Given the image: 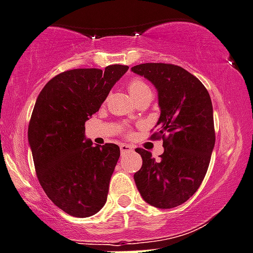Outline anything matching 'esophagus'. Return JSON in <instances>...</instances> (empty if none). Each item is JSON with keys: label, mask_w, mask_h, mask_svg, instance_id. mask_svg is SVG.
Returning <instances> with one entry per match:
<instances>
[{"label": "esophagus", "mask_w": 253, "mask_h": 253, "mask_svg": "<svg viewBox=\"0 0 253 253\" xmlns=\"http://www.w3.org/2000/svg\"><path fill=\"white\" fill-rule=\"evenodd\" d=\"M120 153L122 154L133 153V148H131L130 145H126V144H120Z\"/></svg>", "instance_id": "obj_1"}]
</instances>
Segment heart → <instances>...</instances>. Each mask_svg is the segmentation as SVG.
Listing matches in <instances>:
<instances>
[{
	"instance_id": "heart-1",
	"label": "heart",
	"mask_w": 253,
	"mask_h": 253,
	"mask_svg": "<svg viewBox=\"0 0 253 253\" xmlns=\"http://www.w3.org/2000/svg\"><path fill=\"white\" fill-rule=\"evenodd\" d=\"M126 88H128V92L130 94V97L134 100H138L140 98L145 97V95H151L150 88L148 86V84L140 78H130L129 82L126 83Z\"/></svg>"
}]
</instances>
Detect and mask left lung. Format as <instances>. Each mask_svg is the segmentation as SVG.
Here are the masks:
<instances>
[{
    "instance_id": "8db88e82",
    "label": "left lung",
    "mask_w": 253,
    "mask_h": 253,
    "mask_svg": "<svg viewBox=\"0 0 253 253\" xmlns=\"http://www.w3.org/2000/svg\"><path fill=\"white\" fill-rule=\"evenodd\" d=\"M131 71L158 89L161 113L150 139H163L164 146L160 160L135 149L143 165L134 180L151 206L176 208L197 191L210 164L216 139L210 94L196 77L175 64L144 63Z\"/></svg>"
}]
</instances>
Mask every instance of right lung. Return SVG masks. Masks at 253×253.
Instances as JSON below:
<instances>
[{"label":"right lung","mask_w":253,"mask_h":253,"mask_svg":"<svg viewBox=\"0 0 253 253\" xmlns=\"http://www.w3.org/2000/svg\"><path fill=\"white\" fill-rule=\"evenodd\" d=\"M128 68L66 71L53 77L36 100L28 124L36 174L49 200L71 216L88 217L107 203L119 146L85 140V120Z\"/></svg>","instance_id":"1"}]
</instances>
